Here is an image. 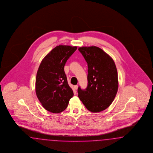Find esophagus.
<instances>
[{
  "mask_svg": "<svg viewBox=\"0 0 153 153\" xmlns=\"http://www.w3.org/2000/svg\"><path fill=\"white\" fill-rule=\"evenodd\" d=\"M74 88V89H75V90H77L78 88V85H75Z\"/></svg>",
  "mask_w": 153,
  "mask_h": 153,
  "instance_id": "obj_1",
  "label": "esophagus"
}]
</instances>
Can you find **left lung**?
<instances>
[{"instance_id":"obj_1","label":"left lung","mask_w":153,"mask_h":153,"mask_svg":"<svg viewBox=\"0 0 153 153\" xmlns=\"http://www.w3.org/2000/svg\"><path fill=\"white\" fill-rule=\"evenodd\" d=\"M88 63V86L78 88L80 101L89 111L100 112L112 104L117 92V71L112 58L96 46L78 49Z\"/></svg>"}]
</instances>
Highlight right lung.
Returning a JSON list of instances; mask_svg holds the SVG:
<instances>
[{
  "label": "right lung",
  "mask_w": 153,
  "mask_h": 153,
  "mask_svg": "<svg viewBox=\"0 0 153 153\" xmlns=\"http://www.w3.org/2000/svg\"><path fill=\"white\" fill-rule=\"evenodd\" d=\"M76 49L68 45L57 46L42 59L39 67L36 93L42 106L50 112L59 113L65 111L74 96L64 67Z\"/></svg>",
  "instance_id": "right-lung-1"
}]
</instances>
